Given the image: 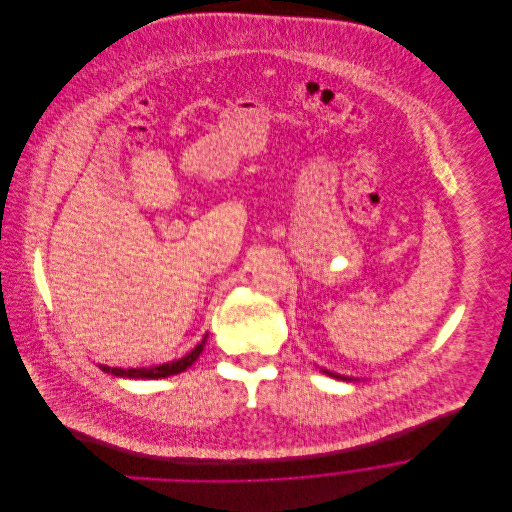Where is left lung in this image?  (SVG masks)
Wrapping results in <instances>:
<instances>
[{
  "instance_id": "obj_1",
  "label": "left lung",
  "mask_w": 512,
  "mask_h": 512,
  "mask_svg": "<svg viewBox=\"0 0 512 512\" xmlns=\"http://www.w3.org/2000/svg\"><path fill=\"white\" fill-rule=\"evenodd\" d=\"M323 372L329 374V376H333V378H339V380H351L349 376H343V374H337V372H331V370H325V368H323Z\"/></svg>"
}]
</instances>
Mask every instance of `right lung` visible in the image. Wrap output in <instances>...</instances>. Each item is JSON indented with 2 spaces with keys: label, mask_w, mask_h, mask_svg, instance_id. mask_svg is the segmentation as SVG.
I'll use <instances>...</instances> for the list:
<instances>
[{
  "label": "right lung",
  "mask_w": 512,
  "mask_h": 512,
  "mask_svg": "<svg viewBox=\"0 0 512 512\" xmlns=\"http://www.w3.org/2000/svg\"><path fill=\"white\" fill-rule=\"evenodd\" d=\"M207 337H203V341L189 353L185 355L183 359H177V361H171V363H163V365L157 366H144V368H114V366L98 365L104 372L108 374H114V376H124V378H165V376H171V374H179L183 370H187L189 366L193 365L199 355L203 353L205 349V343H207Z\"/></svg>",
  "instance_id": "1"
}]
</instances>
